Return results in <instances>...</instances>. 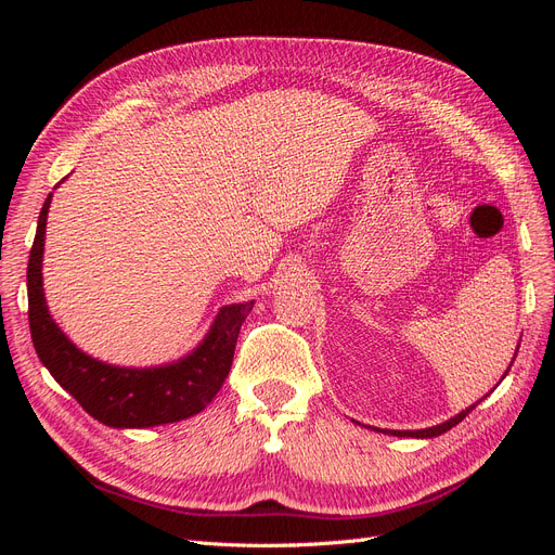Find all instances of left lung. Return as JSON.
<instances>
[{
  "mask_svg": "<svg viewBox=\"0 0 555 555\" xmlns=\"http://www.w3.org/2000/svg\"><path fill=\"white\" fill-rule=\"evenodd\" d=\"M518 351V349H516ZM514 359H516V354H514ZM514 363V361H512ZM512 363H509V367H512ZM509 367H507V373H509ZM505 373V375H507ZM505 375H502V379H505ZM479 402V400H477ZM477 402L475 405H469L467 410H463L461 414H456V416H451L449 422H444V424H440V426H430V428H422V430H379V433H389V435H398V438H438V435H442V433H447V430H451L453 426L456 424H461L463 418L473 412L475 408H477Z\"/></svg>",
  "mask_w": 555,
  "mask_h": 555,
  "instance_id": "1",
  "label": "left lung"
}]
</instances>
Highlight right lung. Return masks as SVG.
Masks as SVG:
<instances>
[{"label":"right lung","mask_w":555,"mask_h":555,"mask_svg":"<svg viewBox=\"0 0 555 555\" xmlns=\"http://www.w3.org/2000/svg\"><path fill=\"white\" fill-rule=\"evenodd\" d=\"M53 194L39 212L27 263L29 331L41 363L64 391L96 422L111 428H150L182 422L210 405L231 371L233 351L255 300L224 306L192 354L157 367H120L80 351L50 317L43 294V241Z\"/></svg>","instance_id":"obj_1"}]
</instances>
